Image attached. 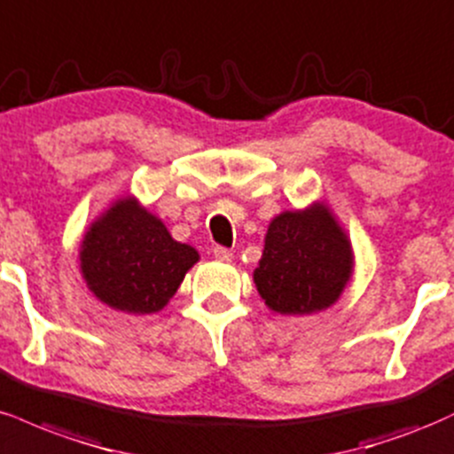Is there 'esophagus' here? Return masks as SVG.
<instances>
[{"label": "esophagus", "instance_id": "obj_1", "mask_svg": "<svg viewBox=\"0 0 454 454\" xmlns=\"http://www.w3.org/2000/svg\"><path fill=\"white\" fill-rule=\"evenodd\" d=\"M212 254H215L216 261H231L233 259V253L225 247H215L212 250Z\"/></svg>", "mask_w": 454, "mask_h": 454}]
</instances>
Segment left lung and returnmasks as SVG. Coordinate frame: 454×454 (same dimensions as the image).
Wrapping results in <instances>:
<instances>
[{"mask_svg":"<svg viewBox=\"0 0 454 454\" xmlns=\"http://www.w3.org/2000/svg\"><path fill=\"white\" fill-rule=\"evenodd\" d=\"M355 268L353 244L327 206L271 218L253 271L261 300L278 314H314L340 300Z\"/></svg>","mask_w":454,"mask_h":454,"instance_id":"8db88e82","label":"left lung"}]
</instances>
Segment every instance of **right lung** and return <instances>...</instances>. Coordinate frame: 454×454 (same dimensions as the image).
I'll list each match as a JSON object with an SVG mask.
<instances>
[{
	"mask_svg": "<svg viewBox=\"0 0 454 454\" xmlns=\"http://www.w3.org/2000/svg\"><path fill=\"white\" fill-rule=\"evenodd\" d=\"M78 257L82 278L101 303L153 314L168 306L200 253L176 242L161 218L127 195L90 223Z\"/></svg>",
	"mask_w": 454,
	"mask_h": 454,
	"instance_id": "add662e5",
	"label": "right lung"
}]
</instances>
